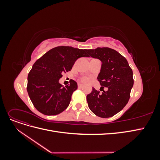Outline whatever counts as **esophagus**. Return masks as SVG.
Instances as JSON below:
<instances>
[{
  "instance_id": "esophagus-1",
  "label": "esophagus",
  "mask_w": 160,
  "mask_h": 160,
  "mask_svg": "<svg viewBox=\"0 0 160 160\" xmlns=\"http://www.w3.org/2000/svg\"><path fill=\"white\" fill-rule=\"evenodd\" d=\"M83 87V84H81V83H79L78 84V88H82Z\"/></svg>"
}]
</instances>
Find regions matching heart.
<instances>
[{
  "label": "heart",
  "instance_id": "heart-1",
  "mask_svg": "<svg viewBox=\"0 0 160 160\" xmlns=\"http://www.w3.org/2000/svg\"><path fill=\"white\" fill-rule=\"evenodd\" d=\"M82 81H83V82H85V83H87V82H88L89 81V79L88 78V77H83V78L82 79Z\"/></svg>",
  "mask_w": 160,
  "mask_h": 160
}]
</instances>
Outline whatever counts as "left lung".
I'll return each mask as SVG.
<instances>
[{"label":"left lung","mask_w":160,"mask_h":160,"mask_svg":"<svg viewBox=\"0 0 160 160\" xmlns=\"http://www.w3.org/2000/svg\"><path fill=\"white\" fill-rule=\"evenodd\" d=\"M86 51L89 57L101 61L98 80L101 85L100 91H103L101 93L92 88L91 93L87 95L88 106L100 118L112 117L128 103L133 85L132 69L126 59L114 49L98 47Z\"/></svg>","instance_id":"left-lung-1"}]
</instances>
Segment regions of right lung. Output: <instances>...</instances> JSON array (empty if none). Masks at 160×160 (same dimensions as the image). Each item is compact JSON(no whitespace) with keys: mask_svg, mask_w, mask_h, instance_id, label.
Listing matches in <instances>:
<instances>
[{"mask_svg":"<svg viewBox=\"0 0 160 160\" xmlns=\"http://www.w3.org/2000/svg\"><path fill=\"white\" fill-rule=\"evenodd\" d=\"M86 49L61 46L53 48L32 67L27 77V92L35 108L47 115H57L68 107L72 93L77 89L74 80L62 86L59 79L71 71L80 57H89Z\"/></svg>","mask_w":160,"mask_h":160,"instance_id":"1","label":"right lung"}]
</instances>
